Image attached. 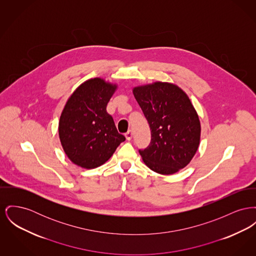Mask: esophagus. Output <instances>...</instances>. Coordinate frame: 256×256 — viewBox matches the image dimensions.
<instances>
[{
    "label": "esophagus",
    "mask_w": 256,
    "mask_h": 256,
    "mask_svg": "<svg viewBox=\"0 0 256 256\" xmlns=\"http://www.w3.org/2000/svg\"><path fill=\"white\" fill-rule=\"evenodd\" d=\"M124 136H126V140H130L132 137V130H128V132L124 134Z\"/></svg>",
    "instance_id": "1"
}]
</instances>
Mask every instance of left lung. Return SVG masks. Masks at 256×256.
Here are the masks:
<instances>
[{
  "label": "left lung",
  "instance_id": "1",
  "mask_svg": "<svg viewBox=\"0 0 256 256\" xmlns=\"http://www.w3.org/2000/svg\"><path fill=\"white\" fill-rule=\"evenodd\" d=\"M150 128V145L139 150L150 170L171 175L188 166L200 142V120L188 94L178 86L154 82L134 89Z\"/></svg>",
  "mask_w": 256,
  "mask_h": 256
}]
</instances>
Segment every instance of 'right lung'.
I'll list each match as a JSON object with an SVG mask.
<instances>
[{"mask_svg":"<svg viewBox=\"0 0 256 256\" xmlns=\"http://www.w3.org/2000/svg\"><path fill=\"white\" fill-rule=\"evenodd\" d=\"M117 89L102 78L82 83L68 100L60 114L59 136L68 158L92 169L106 164L126 140L118 132L106 106Z\"/></svg>","mask_w":256,"mask_h":256,"instance_id":"1","label":"right lung"}]
</instances>
